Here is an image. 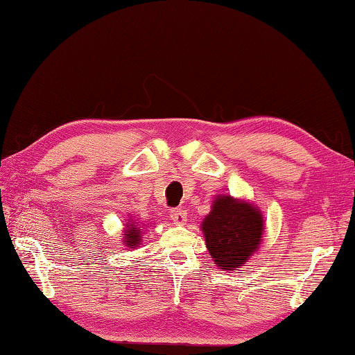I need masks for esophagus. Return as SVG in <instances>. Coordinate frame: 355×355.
<instances>
[{"instance_id":"obj_1","label":"esophagus","mask_w":355,"mask_h":355,"mask_svg":"<svg viewBox=\"0 0 355 355\" xmlns=\"http://www.w3.org/2000/svg\"><path fill=\"white\" fill-rule=\"evenodd\" d=\"M171 219L175 222V224L183 225L184 220H186V211H184V209H180V208L172 209V211H171Z\"/></svg>"}]
</instances>
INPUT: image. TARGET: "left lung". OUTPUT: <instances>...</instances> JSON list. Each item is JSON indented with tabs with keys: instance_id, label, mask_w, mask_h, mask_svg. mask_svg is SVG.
Segmentation results:
<instances>
[{
	"instance_id": "8db88e82",
	"label": "left lung",
	"mask_w": 355,
	"mask_h": 355,
	"mask_svg": "<svg viewBox=\"0 0 355 355\" xmlns=\"http://www.w3.org/2000/svg\"><path fill=\"white\" fill-rule=\"evenodd\" d=\"M200 228L216 266L230 272L244 266L260 249L264 218L261 209L252 202L218 194Z\"/></svg>"
}]
</instances>
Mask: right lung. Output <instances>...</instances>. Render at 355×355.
I'll list each match as a JSON object with an SVG mask.
<instances>
[{
    "label": "right lung",
    "instance_id": "add662e5",
    "mask_svg": "<svg viewBox=\"0 0 355 355\" xmlns=\"http://www.w3.org/2000/svg\"><path fill=\"white\" fill-rule=\"evenodd\" d=\"M123 232H122V243L125 248H130V249H135L137 248L142 243V227L139 222L136 219H133V216H130V219L125 220L123 224Z\"/></svg>",
    "mask_w": 355,
    "mask_h": 355
}]
</instances>
